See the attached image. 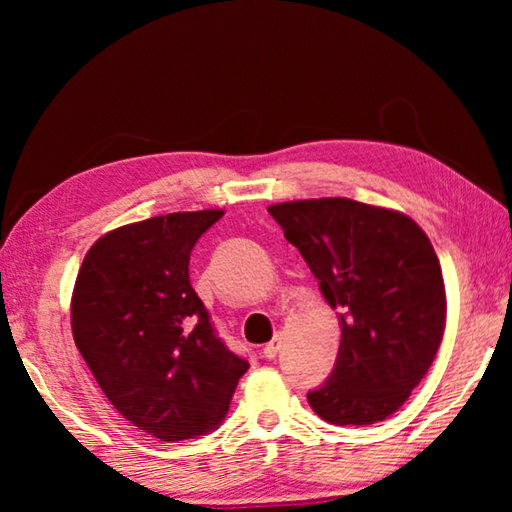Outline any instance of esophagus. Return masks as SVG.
Here are the masks:
<instances>
[{
    "instance_id": "1",
    "label": "esophagus",
    "mask_w": 512,
    "mask_h": 512,
    "mask_svg": "<svg viewBox=\"0 0 512 512\" xmlns=\"http://www.w3.org/2000/svg\"><path fill=\"white\" fill-rule=\"evenodd\" d=\"M277 352H280V339H273L268 345H264V357L266 359H275Z\"/></svg>"
}]
</instances>
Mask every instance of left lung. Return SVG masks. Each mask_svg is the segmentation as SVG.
I'll use <instances>...</instances> for the list:
<instances>
[{
  "mask_svg": "<svg viewBox=\"0 0 512 512\" xmlns=\"http://www.w3.org/2000/svg\"><path fill=\"white\" fill-rule=\"evenodd\" d=\"M268 212L339 309V354L325 384L307 393L311 409L339 427L386 420L443 341L445 284L429 237L406 214L352 198L277 203Z\"/></svg>",
  "mask_w": 512,
  "mask_h": 512,
  "instance_id": "obj_1",
  "label": "left lung"
}]
</instances>
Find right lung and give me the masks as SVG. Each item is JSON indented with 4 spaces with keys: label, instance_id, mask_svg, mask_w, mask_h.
Listing matches in <instances>:
<instances>
[{
    "label": "right lung",
    "instance_id": "add662e5",
    "mask_svg": "<svg viewBox=\"0 0 512 512\" xmlns=\"http://www.w3.org/2000/svg\"><path fill=\"white\" fill-rule=\"evenodd\" d=\"M221 210L173 212L103 235L72 296V334L110 404L151 436L214 431L248 361L214 332L189 255Z\"/></svg>",
    "mask_w": 512,
    "mask_h": 512
}]
</instances>
